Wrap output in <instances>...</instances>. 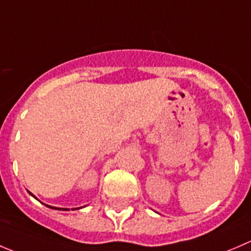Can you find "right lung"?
<instances>
[{"label": "right lung", "mask_w": 251, "mask_h": 251, "mask_svg": "<svg viewBox=\"0 0 251 251\" xmlns=\"http://www.w3.org/2000/svg\"><path fill=\"white\" fill-rule=\"evenodd\" d=\"M33 196V195H31ZM34 198H35V196H34ZM48 206V205H46ZM48 207H50V208H55V210H62V211H69V208H58V207H52V206H48ZM77 210V208H76Z\"/></svg>", "instance_id": "add662e5"}]
</instances>
